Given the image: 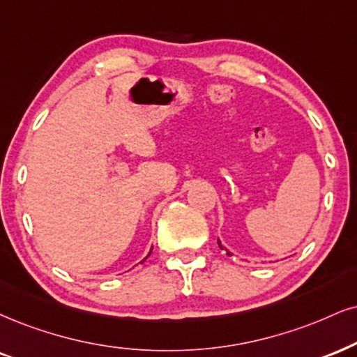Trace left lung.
I'll list each match as a JSON object with an SVG mask.
<instances>
[{"mask_svg": "<svg viewBox=\"0 0 357 357\" xmlns=\"http://www.w3.org/2000/svg\"><path fill=\"white\" fill-rule=\"evenodd\" d=\"M218 246H220V248H222V250H225V248H223V246H222V243H220V241H218ZM225 252H227V255H228V257H231V253H230V252H228V250H225Z\"/></svg>", "mask_w": 357, "mask_h": 357, "instance_id": "left-lung-1", "label": "left lung"}]
</instances>
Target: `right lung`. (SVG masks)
I'll return each mask as SVG.
<instances>
[{
  "label": "right lung",
  "mask_w": 357,
  "mask_h": 357,
  "mask_svg": "<svg viewBox=\"0 0 357 357\" xmlns=\"http://www.w3.org/2000/svg\"><path fill=\"white\" fill-rule=\"evenodd\" d=\"M149 255H151V253H149ZM149 255H147V257H149Z\"/></svg>",
  "instance_id": "right-lung-1"
}]
</instances>
